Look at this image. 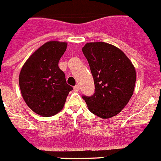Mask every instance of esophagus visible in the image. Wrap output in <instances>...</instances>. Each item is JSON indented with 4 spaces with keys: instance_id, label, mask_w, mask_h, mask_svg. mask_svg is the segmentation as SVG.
Instances as JSON below:
<instances>
[{
    "instance_id": "34e87169",
    "label": "esophagus",
    "mask_w": 161,
    "mask_h": 161,
    "mask_svg": "<svg viewBox=\"0 0 161 161\" xmlns=\"http://www.w3.org/2000/svg\"><path fill=\"white\" fill-rule=\"evenodd\" d=\"M74 90H75V92L79 91V86H78V85L75 86H74Z\"/></svg>"
}]
</instances>
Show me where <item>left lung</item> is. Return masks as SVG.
Returning a JSON list of instances; mask_svg holds the SVG:
<instances>
[{
  "instance_id": "1",
  "label": "left lung",
  "mask_w": 161,
  "mask_h": 161,
  "mask_svg": "<svg viewBox=\"0 0 161 161\" xmlns=\"http://www.w3.org/2000/svg\"><path fill=\"white\" fill-rule=\"evenodd\" d=\"M82 53L90 65L95 91L82 98L94 115L108 119L121 112L133 95L136 72L128 57L105 42L87 43Z\"/></svg>"
}]
</instances>
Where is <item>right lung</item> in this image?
Segmentation results:
<instances>
[{
	"instance_id": "1",
	"label": "right lung",
	"mask_w": 161,
	"mask_h": 161,
	"mask_svg": "<svg viewBox=\"0 0 161 161\" xmlns=\"http://www.w3.org/2000/svg\"><path fill=\"white\" fill-rule=\"evenodd\" d=\"M66 49V42H48L29 57L20 71L22 96L28 107L42 116L49 117L60 112L73 90L58 66Z\"/></svg>"
}]
</instances>
